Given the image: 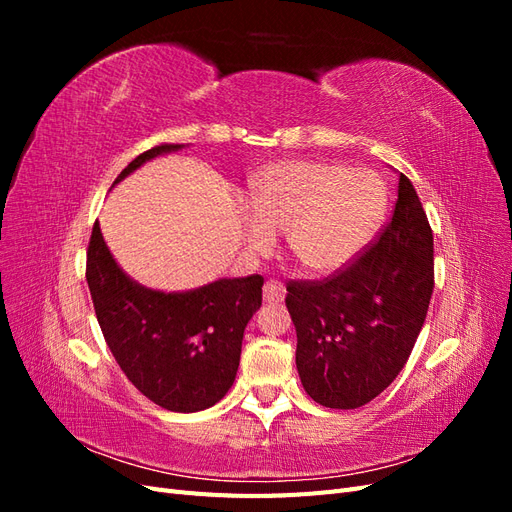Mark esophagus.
<instances>
[{
    "mask_svg": "<svg viewBox=\"0 0 512 512\" xmlns=\"http://www.w3.org/2000/svg\"><path fill=\"white\" fill-rule=\"evenodd\" d=\"M262 297H265L267 303H280L286 297V286L277 280H269L262 286Z\"/></svg>",
    "mask_w": 512,
    "mask_h": 512,
    "instance_id": "34e87169",
    "label": "esophagus"
}]
</instances>
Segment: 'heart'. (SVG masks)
I'll use <instances>...</instances> for the list:
<instances>
[{"instance_id":"1","label":"heart","mask_w":512,"mask_h":512,"mask_svg":"<svg viewBox=\"0 0 512 512\" xmlns=\"http://www.w3.org/2000/svg\"><path fill=\"white\" fill-rule=\"evenodd\" d=\"M252 209H243L252 250L273 245L286 230L292 258L307 271L344 267L374 237L386 211V188L371 170L331 162H275L252 185Z\"/></svg>"}]
</instances>
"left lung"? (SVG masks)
<instances>
[{"label":"left lung","instance_id":"obj_1","mask_svg":"<svg viewBox=\"0 0 512 512\" xmlns=\"http://www.w3.org/2000/svg\"><path fill=\"white\" fill-rule=\"evenodd\" d=\"M305 393L324 408L369 404L404 369L433 292V232L401 173L391 220L378 239L324 280H290Z\"/></svg>","mask_w":512,"mask_h":512}]
</instances>
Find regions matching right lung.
<instances>
[{
	"mask_svg": "<svg viewBox=\"0 0 512 512\" xmlns=\"http://www.w3.org/2000/svg\"><path fill=\"white\" fill-rule=\"evenodd\" d=\"M181 147L162 143L141 153L115 183ZM85 277L106 346L153 404L170 412H198L228 393L239 369L243 331L262 303V275L218 280L190 292L149 290L119 269L96 222Z\"/></svg>",
	"mask_w": 512,
	"mask_h": 512,
	"instance_id": "add662e5",
	"label": "right lung"
}]
</instances>
